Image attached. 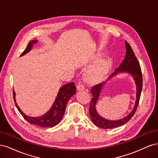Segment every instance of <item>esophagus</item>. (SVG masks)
I'll list each match as a JSON object with an SVG mask.
<instances>
[{"label": "esophagus", "mask_w": 158, "mask_h": 158, "mask_svg": "<svg viewBox=\"0 0 158 158\" xmlns=\"http://www.w3.org/2000/svg\"><path fill=\"white\" fill-rule=\"evenodd\" d=\"M76 89H77L78 91H82V90H84L85 88H84L83 84H78L77 85V86H76Z\"/></svg>", "instance_id": "esophagus-1"}]
</instances>
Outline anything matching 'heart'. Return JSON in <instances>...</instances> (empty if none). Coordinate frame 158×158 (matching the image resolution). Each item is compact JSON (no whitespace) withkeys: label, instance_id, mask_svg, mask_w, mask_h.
<instances>
[{"label":"heart","instance_id":"obj_1","mask_svg":"<svg viewBox=\"0 0 158 158\" xmlns=\"http://www.w3.org/2000/svg\"><path fill=\"white\" fill-rule=\"evenodd\" d=\"M102 56V53L97 52L91 60L92 63H95ZM111 66V60L109 58L103 59L100 60L94 69L91 70L86 75L88 82L95 83L101 80L106 75Z\"/></svg>","mask_w":158,"mask_h":158}]
</instances>
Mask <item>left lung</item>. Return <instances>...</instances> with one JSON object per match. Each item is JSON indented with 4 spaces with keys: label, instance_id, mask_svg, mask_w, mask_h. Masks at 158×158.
<instances>
[{
    "label": "left lung",
    "instance_id": "1",
    "mask_svg": "<svg viewBox=\"0 0 158 158\" xmlns=\"http://www.w3.org/2000/svg\"><path fill=\"white\" fill-rule=\"evenodd\" d=\"M126 55L120 66L114 70V73L109 76V77L105 82L98 84L91 89V94H92V99L89 106V114L92 122L97 127L104 129H111L123 126L127 123L132 117L135 113L139 103L142 88V75L140 66L131 47L125 41ZM119 73H129L131 75L136 84L137 94L136 101L132 111L127 116L117 121H109L100 116L96 110V105L101 94V91L106 86L107 84Z\"/></svg>",
    "mask_w": 158,
    "mask_h": 158
}]
</instances>
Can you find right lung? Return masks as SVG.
I'll list each match as a JSON object with an SVG mask.
<instances>
[{
    "instance_id": "1",
    "label": "right lung",
    "mask_w": 158,
    "mask_h": 158,
    "mask_svg": "<svg viewBox=\"0 0 158 158\" xmlns=\"http://www.w3.org/2000/svg\"><path fill=\"white\" fill-rule=\"evenodd\" d=\"M37 40L31 41L28 44L26 49L22 52L20 56L25 55L27 52H29L31 50L33 45L37 44ZM76 86L74 85V82L69 83L63 85L59 89L55 102L50 109L44 114L37 117L27 116V114L23 113L20 108L18 107L16 103V93L14 92V90H13V95L14 102H15V105L18 110L27 122H29L32 125L39 126L40 127L49 128L56 126L61 121L64 115L66 105H67L69 100L73 95L76 94Z\"/></svg>"
}]
</instances>
